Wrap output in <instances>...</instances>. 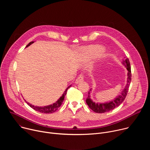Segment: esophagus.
Instances as JSON below:
<instances>
[{
    "label": "esophagus",
    "instance_id": "34e87169",
    "mask_svg": "<svg viewBox=\"0 0 150 150\" xmlns=\"http://www.w3.org/2000/svg\"><path fill=\"white\" fill-rule=\"evenodd\" d=\"M83 79H84V76L81 75V76H78V77L76 78V81H75V83H79V82L83 81Z\"/></svg>",
    "mask_w": 150,
    "mask_h": 150
}]
</instances>
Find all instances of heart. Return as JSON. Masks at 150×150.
<instances>
[{
	"instance_id": "b5f03b06",
	"label": "heart",
	"mask_w": 150,
	"mask_h": 150,
	"mask_svg": "<svg viewBox=\"0 0 150 150\" xmlns=\"http://www.w3.org/2000/svg\"><path fill=\"white\" fill-rule=\"evenodd\" d=\"M103 48L100 46H91L88 48L83 49V52L85 53H88L91 55H95L97 53H101Z\"/></svg>"
}]
</instances>
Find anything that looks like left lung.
Masks as SVG:
<instances>
[{
	"instance_id": "obj_1",
	"label": "left lung",
	"mask_w": 150,
	"mask_h": 150,
	"mask_svg": "<svg viewBox=\"0 0 150 150\" xmlns=\"http://www.w3.org/2000/svg\"><path fill=\"white\" fill-rule=\"evenodd\" d=\"M123 63L125 65V67L126 68L127 70L128 71V74H127V83L126 85V87L124 89V90L122 91V94L117 97L115 100L110 101L109 103H104V104H98L93 102L91 98H90V91H91L90 89L89 92H88V98L86 100V103L88 104L89 108L94 112L96 113H105L109 112L110 110H112L114 109L116 107L119 106L124 101L125 99L127 93L128 92V90H129V87L130 85V83L131 81V68L130 66V62L129 60V59L127 58L123 62Z\"/></svg>"
}]
</instances>
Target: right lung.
Segmentation results:
<instances>
[{"label": "right lung", "mask_w": 150, "mask_h": 150, "mask_svg": "<svg viewBox=\"0 0 150 150\" xmlns=\"http://www.w3.org/2000/svg\"><path fill=\"white\" fill-rule=\"evenodd\" d=\"M34 42V41H31L30 43L26 46V47H27L28 46H29L30 45L33 44ZM71 86V85H70L69 87H68L67 88V90L65 91V92H64V93L63 94L62 96L57 100V101L56 103H54L53 104L50 105H47V106H45V107H37V106H34V105L30 104L29 103L27 102L25 100V101L31 107V108H33L34 110H35L37 112H41V113H52L56 112L58 109L59 107L61 105V104H62V103L63 101L64 98H65V96H66V94L67 93V90Z\"/></svg>", "instance_id": "1"}]
</instances>
